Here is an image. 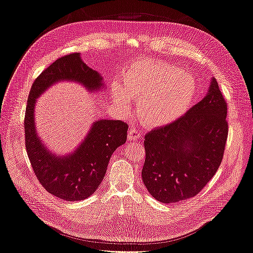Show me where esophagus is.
I'll return each mask as SVG.
<instances>
[{"instance_id": "obj_1", "label": "esophagus", "mask_w": 253, "mask_h": 253, "mask_svg": "<svg viewBox=\"0 0 253 253\" xmlns=\"http://www.w3.org/2000/svg\"><path fill=\"white\" fill-rule=\"evenodd\" d=\"M140 135H141V133H140V131H138V129H137V128H131L128 131L127 137H128V139L135 141V140H138Z\"/></svg>"}]
</instances>
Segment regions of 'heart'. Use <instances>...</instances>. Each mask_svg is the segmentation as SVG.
Segmentation results:
<instances>
[{
    "instance_id": "1",
    "label": "heart",
    "mask_w": 253,
    "mask_h": 253,
    "mask_svg": "<svg viewBox=\"0 0 253 253\" xmlns=\"http://www.w3.org/2000/svg\"><path fill=\"white\" fill-rule=\"evenodd\" d=\"M196 91L191 74L174 65L141 61L125 76V85L114 83L113 98L124 111L129 97L138 102L141 120L149 126H163L178 119L192 103Z\"/></svg>"
}]
</instances>
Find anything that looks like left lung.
I'll list each match as a JSON object with an SVG mask.
<instances>
[{"mask_svg":"<svg viewBox=\"0 0 253 253\" xmlns=\"http://www.w3.org/2000/svg\"><path fill=\"white\" fill-rule=\"evenodd\" d=\"M227 103L217 81L183 116L144 136L141 171L149 193L160 203L186 201L218 170L228 137Z\"/></svg>","mask_w":253,"mask_h":253,"instance_id":"8db88e82","label":"left lung"}]
</instances>
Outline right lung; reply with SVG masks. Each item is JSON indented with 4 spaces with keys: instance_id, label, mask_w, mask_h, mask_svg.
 I'll list each match as a JSON object with an SVG mask.
<instances>
[{
    "instance_id": "1",
    "label": "right lung",
    "mask_w": 253,
    "mask_h": 253,
    "mask_svg": "<svg viewBox=\"0 0 253 253\" xmlns=\"http://www.w3.org/2000/svg\"><path fill=\"white\" fill-rule=\"evenodd\" d=\"M64 80L78 82L88 91H98L104 85L101 75L84 63L80 53L56 60L30 88L24 119L25 147L42 187L61 200L76 202L85 200L100 186L114 151L126 141L128 126L121 120H97L74 153L52 154L36 132L35 105L37 98L49 86Z\"/></svg>"
}]
</instances>
